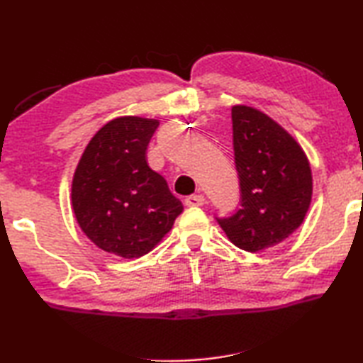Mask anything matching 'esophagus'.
Segmentation results:
<instances>
[{"mask_svg":"<svg viewBox=\"0 0 363 363\" xmlns=\"http://www.w3.org/2000/svg\"><path fill=\"white\" fill-rule=\"evenodd\" d=\"M186 205L187 206H203L205 205V196L200 195V194L189 195L186 199Z\"/></svg>","mask_w":363,"mask_h":363,"instance_id":"esophagus-1","label":"esophagus"}]
</instances>
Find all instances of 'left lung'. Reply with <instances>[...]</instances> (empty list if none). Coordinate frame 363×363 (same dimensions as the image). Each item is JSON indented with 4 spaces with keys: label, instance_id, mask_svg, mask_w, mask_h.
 <instances>
[{
    "label": "left lung",
    "instance_id": "1",
    "mask_svg": "<svg viewBox=\"0 0 363 363\" xmlns=\"http://www.w3.org/2000/svg\"><path fill=\"white\" fill-rule=\"evenodd\" d=\"M232 140L240 208L216 220L235 247L256 253L284 242L304 220L311 167L296 140L256 108L232 107Z\"/></svg>",
    "mask_w": 363,
    "mask_h": 363
}]
</instances>
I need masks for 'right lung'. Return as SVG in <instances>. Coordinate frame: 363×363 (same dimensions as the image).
<instances>
[{"instance_id": "right-lung-1", "label": "right lung", "mask_w": 363, "mask_h": 363, "mask_svg": "<svg viewBox=\"0 0 363 363\" xmlns=\"http://www.w3.org/2000/svg\"><path fill=\"white\" fill-rule=\"evenodd\" d=\"M158 121L121 116L89 140L72 184V205L82 230L116 256L149 253L173 227L182 203L147 164Z\"/></svg>"}]
</instances>
